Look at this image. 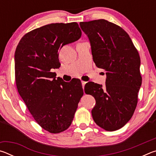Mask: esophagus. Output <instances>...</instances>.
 <instances>
[{
	"mask_svg": "<svg viewBox=\"0 0 156 156\" xmlns=\"http://www.w3.org/2000/svg\"><path fill=\"white\" fill-rule=\"evenodd\" d=\"M87 83V82L85 81H82V85H83V88L84 89V87L85 85V84Z\"/></svg>",
	"mask_w": 156,
	"mask_h": 156,
	"instance_id": "esophagus-1",
	"label": "esophagus"
}]
</instances>
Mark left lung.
Returning a JSON list of instances; mask_svg holds the SVG:
<instances>
[{
	"instance_id": "8db88e82",
	"label": "left lung",
	"mask_w": 156,
	"mask_h": 156,
	"mask_svg": "<svg viewBox=\"0 0 156 156\" xmlns=\"http://www.w3.org/2000/svg\"><path fill=\"white\" fill-rule=\"evenodd\" d=\"M88 36L95 64L107 71L105 85L89 82L84 91L94 97V122L113 131L131 119L138 103L142 84L140 58L129 34L120 26L104 19L80 22Z\"/></svg>"
}]
</instances>
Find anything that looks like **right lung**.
<instances>
[{
    "instance_id": "add662e5",
    "label": "right lung",
    "mask_w": 156,
    "mask_h": 156,
    "mask_svg": "<svg viewBox=\"0 0 156 156\" xmlns=\"http://www.w3.org/2000/svg\"><path fill=\"white\" fill-rule=\"evenodd\" d=\"M77 23H51L25 34L16 49L15 80L20 96L34 120L44 130L58 133L67 129L83 96L80 80L56 79L52 69L60 67L58 51L78 41Z\"/></svg>"
}]
</instances>
